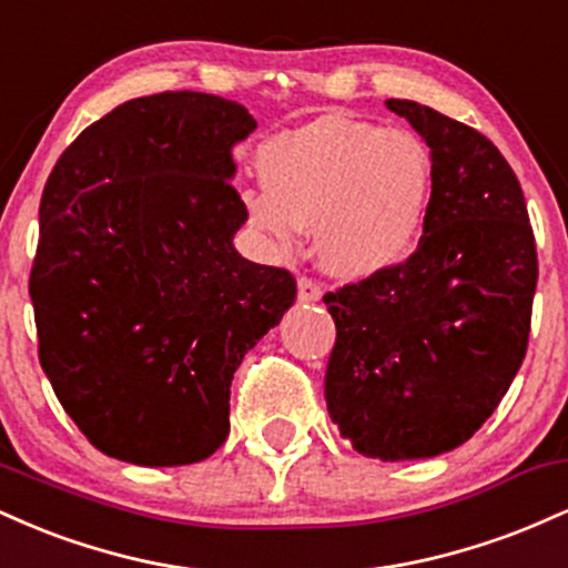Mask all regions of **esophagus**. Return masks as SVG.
<instances>
[{"label":"esophagus","mask_w":568,"mask_h":568,"mask_svg":"<svg viewBox=\"0 0 568 568\" xmlns=\"http://www.w3.org/2000/svg\"><path fill=\"white\" fill-rule=\"evenodd\" d=\"M321 296H323V288L315 277H306V275L298 277V302L312 304V302H321Z\"/></svg>","instance_id":"34e87169"}]
</instances>
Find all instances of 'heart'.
<instances>
[{
    "label": "heart",
    "instance_id": "obj_1",
    "mask_svg": "<svg viewBox=\"0 0 568 568\" xmlns=\"http://www.w3.org/2000/svg\"><path fill=\"white\" fill-rule=\"evenodd\" d=\"M262 192L245 194L251 226L291 251L315 226L317 262L344 280L400 264L425 224L433 160L416 135L374 122L321 116L266 141Z\"/></svg>",
    "mask_w": 568,
    "mask_h": 568
}]
</instances>
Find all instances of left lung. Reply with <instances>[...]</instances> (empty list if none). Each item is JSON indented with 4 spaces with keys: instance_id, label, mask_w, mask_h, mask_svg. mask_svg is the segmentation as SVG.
<instances>
[{
    "instance_id": "8db88e82",
    "label": "left lung",
    "mask_w": 568,
    "mask_h": 568,
    "mask_svg": "<svg viewBox=\"0 0 568 568\" xmlns=\"http://www.w3.org/2000/svg\"><path fill=\"white\" fill-rule=\"evenodd\" d=\"M433 160L425 234L406 262L325 293L336 344L325 403L382 462L427 459L478 433L529 347L537 245L513 168L484 133L389 98Z\"/></svg>"
}]
</instances>
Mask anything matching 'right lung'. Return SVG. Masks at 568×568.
<instances>
[{
  "label": "right lung",
  "instance_id": "1",
  "mask_svg": "<svg viewBox=\"0 0 568 568\" xmlns=\"http://www.w3.org/2000/svg\"><path fill=\"white\" fill-rule=\"evenodd\" d=\"M256 130L226 98H133L61 154L39 202L29 293L39 363L98 452L141 467L207 459L230 387L296 298L234 251L247 221L232 146Z\"/></svg>",
  "mask_w": 568,
  "mask_h": 568
}]
</instances>
